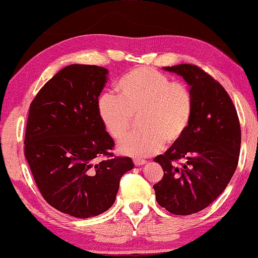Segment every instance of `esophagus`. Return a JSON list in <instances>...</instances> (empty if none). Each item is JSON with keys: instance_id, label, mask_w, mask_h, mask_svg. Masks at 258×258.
I'll use <instances>...</instances> for the list:
<instances>
[{"instance_id": "1", "label": "esophagus", "mask_w": 258, "mask_h": 258, "mask_svg": "<svg viewBox=\"0 0 258 258\" xmlns=\"http://www.w3.org/2000/svg\"><path fill=\"white\" fill-rule=\"evenodd\" d=\"M133 162H134V164H135L136 166L143 165V164H145V163H146V162H145V160H143V159H134V160H133Z\"/></svg>"}]
</instances>
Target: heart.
<instances>
[{"instance_id":"1","label":"heart","mask_w":258,"mask_h":258,"mask_svg":"<svg viewBox=\"0 0 258 258\" xmlns=\"http://www.w3.org/2000/svg\"><path fill=\"white\" fill-rule=\"evenodd\" d=\"M116 96L104 94L97 103L98 116L114 140L127 134L132 117L139 116L140 132L118 144L120 153L144 158L162 150L164 141L174 143L191 123L194 98L188 86L171 82L168 76L150 67H136L115 85Z\"/></svg>"}]
</instances>
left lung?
Instances as JSON below:
<instances>
[{
  "label": "left lung",
  "instance_id": "left-lung-1",
  "mask_svg": "<svg viewBox=\"0 0 258 258\" xmlns=\"http://www.w3.org/2000/svg\"><path fill=\"white\" fill-rule=\"evenodd\" d=\"M164 69L190 86L194 114L182 138L154 158L164 174L153 188L161 207L186 216L207 208L226 189L238 164L241 131L233 100L208 73L190 63Z\"/></svg>",
  "mask_w": 258,
  "mask_h": 258
}]
</instances>
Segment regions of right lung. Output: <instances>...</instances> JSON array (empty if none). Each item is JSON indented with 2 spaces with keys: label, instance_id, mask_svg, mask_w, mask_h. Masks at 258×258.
I'll use <instances>...</instances> for the list:
<instances>
[{
  "label": "right lung",
  "instance_id": "add662e5",
  "mask_svg": "<svg viewBox=\"0 0 258 258\" xmlns=\"http://www.w3.org/2000/svg\"><path fill=\"white\" fill-rule=\"evenodd\" d=\"M108 70L70 64L44 84L30 105L24 155L43 199L63 214L88 218L115 203L131 158L115 156L98 116Z\"/></svg>",
  "mask_w": 258,
  "mask_h": 258
}]
</instances>
